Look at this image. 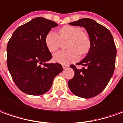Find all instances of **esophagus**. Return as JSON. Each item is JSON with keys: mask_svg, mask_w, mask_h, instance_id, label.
<instances>
[{"mask_svg": "<svg viewBox=\"0 0 123 123\" xmlns=\"http://www.w3.org/2000/svg\"><path fill=\"white\" fill-rule=\"evenodd\" d=\"M68 67H69L68 65H62V68H63V69H66V68H68Z\"/></svg>", "mask_w": 123, "mask_h": 123, "instance_id": "1", "label": "esophagus"}]
</instances>
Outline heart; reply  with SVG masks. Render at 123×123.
<instances>
[{
	"instance_id": "heart-1",
	"label": "heart",
	"mask_w": 123,
	"mask_h": 123,
	"mask_svg": "<svg viewBox=\"0 0 123 123\" xmlns=\"http://www.w3.org/2000/svg\"><path fill=\"white\" fill-rule=\"evenodd\" d=\"M68 40L67 49L69 50L60 51L53 56L57 63L68 65L75 62L80 55L88 53L91 47V41L89 35L83 32L78 27L66 25L60 29L58 35L53 31L47 33L45 37V43L51 53L56 51L60 47L61 41Z\"/></svg>"
}]
</instances>
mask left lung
<instances>
[{
  "label": "left lung",
  "mask_w": 123,
  "mask_h": 123,
  "mask_svg": "<svg viewBox=\"0 0 123 123\" xmlns=\"http://www.w3.org/2000/svg\"><path fill=\"white\" fill-rule=\"evenodd\" d=\"M73 26L85 28L91 41V47L86 56L77 65L85 68L78 70L70 67L74 76L68 81V87L74 94L84 98L94 97L102 92L113 75L117 49L110 31L88 18L70 23Z\"/></svg>",
  "instance_id": "obj_1"
}]
</instances>
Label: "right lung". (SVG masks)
Listing matches in <instances>:
<instances>
[{
	"instance_id": "obj_1",
	"label": "right lung",
	"mask_w": 123,
	"mask_h": 123,
	"mask_svg": "<svg viewBox=\"0 0 123 123\" xmlns=\"http://www.w3.org/2000/svg\"><path fill=\"white\" fill-rule=\"evenodd\" d=\"M57 26L54 21L37 17L18 27L8 41V71L15 84L25 94H45L55 77L63 71L60 63H47L52 55L45 45V37Z\"/></svg>"
}]
</instances>
